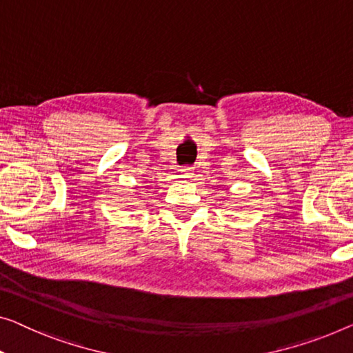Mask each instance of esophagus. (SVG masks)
Returning a JSON list of instances; mask_svg holds the SVG:
<instances>
[{"mask_svg":"<svg viewBox=\"0 0 353 353\" xmlns=\"http://www.w3.org/2000/svg\"><path fill=\"white\" fill-rule=\"evenodd\" d=\"M181 174H182V177H192L193 168L192 166H182L181 168Z\"/></svg>","mask_w":353,"mask_h":353,"instance_id":"obj_1","label":"esophagus"}]
</instances>
